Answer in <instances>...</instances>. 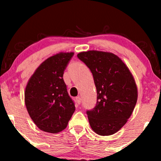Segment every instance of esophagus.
<instances>
[{
	"instance_id": "obj_1",
	"label": "esophagus",
	"mask_w": 161,
	"mask_h": 161,
	"mask_svg": "<svg viewBox=\"0 0 161 161\" xmlns=\"http://www.w3.org/2000/svg\"><path fill=\"white\" fill-rule=\"evenodd\" d=\"M75 101H76L77 104H81V97H75Z\"/></svg>"
}]
</instances>
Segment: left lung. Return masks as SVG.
Here are the masks:
<instances>
[{
	"instance_id": "left-lung-1",
	"label": "left lung",
	"mask_w": 161,
	"mask_h": 161,
	"mask_svg": "<svg viewBox=\"0 0 161 161\" xmlns=\"http://www.w3.org/2000/svg\"><path fill=\"white\" fill-rule=\"evenodd\" d=\"M77 57L91 70L97 90L95 107L86 111L92 129L100 136L116 133L126 123L137 102L132 73L112 53L89 51Z\"/></svg>"
}]
</instances>
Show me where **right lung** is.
Returning <instances> with one entry per match:
<instances>
[{
	"label": "right lung",
	"instance_id": "obj_1",
	"mask_svg": "<svg viewBox=\"0 0 161 161\" xmlns=\"http://www.w3.org/2000/svg\"><path fill=\"white\" fill-rule=\"evenodd\" d=\"M74 53H60L45 60L28 82L25 103L28 113L41 130L51 133L61 132L75 111L64 73Z\"/></svg>",
	"mask_w": 161,
	"mask_h": 161
}]
</instances>
